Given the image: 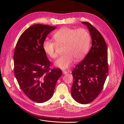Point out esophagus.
<instances>
[{
	"mask_svg": "<svg viewBox=\"0 0 124 124\" xmlns=\"http://www.w3.org/2000/svg\"><path fill=\"white\" fill-rule=\"evenodd\" d=\"M62 72H63V73L64 74H66L67 73H68V71H66V70H62Z\"/></svg>",
	"mask_w": 124,
	"mask_h": 124,
	"instance_id": "obj_1",
	"label": "esophagus"
}]
</instances>
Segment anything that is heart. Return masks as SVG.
Listing matches in <instances>:
<instances>
[{
	"label": "heart",
	"instance_id": "b5f03b06",
	"mask_svg": "<svg viewBox=\"0 0 124 124\" xmlns=\"http://www.w3.org/2000/svg\"><path fill=\"white\" fill-rule=\"evenodd\" d=\"M53 37L55 42L47 39L44 40L43 49L49 57L56 58L57 57L56 44L65 45L64 54L55 62L57 67L67 69L73 63L74 59L80 61L87 53L90 44V36L85 29L76 30L65 27L56 31Z\"/></svg>",
	"mask_w": 124,
	"mask_h": 124
}]
</instances>
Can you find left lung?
Returning a JSON list of instances; mask_svg holds the SVG:
<instances>
[{
  "instance_id": "obj_1",
  "label": "left lung",
  "mask_w": 124,
  "mask_h": 124,
  "mask_svg": "<svg viewBox=\"0 0 124 124\" xmlns=\"http://www.w3.org/2000/svg\"><path fill=\"white\" fill-rule=\"evenodd\" d=\"M86 25L92 39V47L84 59L72 71L71 95L81 104H87L101 93L108 74V49L100 31L88 22Z\"/></svg>"
}]
</instances>
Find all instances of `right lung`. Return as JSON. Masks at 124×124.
Masks as SVG:
<instances>
[{
	"label": "right lung",
	"mask_w": 124,
	"mask_h": 124,
	"mask_svg": "<svg viewBox=\"0 0 124 124\" xmlns=\"http://www.w3.org/2000/svg\"><path fill=\"white\" fill-rule=\"evenodd\" d=\"M55 29L46 24L32 25L21 35L15 48L16 79L24 93L38 103L51 98L56 82L62 74L60 68L50 69L51 62L43 49L44 41Z\"/></svg>",
	"instance_id": "add662e5"
}]
</instances>
